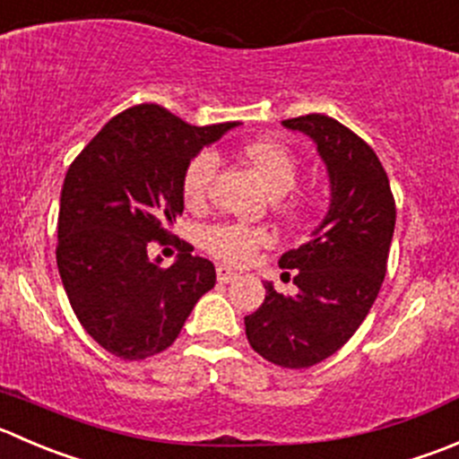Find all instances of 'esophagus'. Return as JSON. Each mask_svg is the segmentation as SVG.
I'll return each mask as SVG.
<instances>
[{"label":"esophagus","instance_id":"1","mask_svg":"<svg viewBox=\"0 0 459 459\" xmlns=\"http://www.w3.org/2000/svg\"><path fill=\"white\" fill-rule=\"evenodd\" d=\"M239 275L235 273L233 269H229V266H217V280L220 282H233V280H238Z\"/></svg>","mask_w":459,"mask_h":459}]
</instances>
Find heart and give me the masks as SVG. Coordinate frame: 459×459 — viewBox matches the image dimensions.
<instances>
[{
	"label": "heart",
	"instance_id": "heart-1",
	"mask_svg": "<svg viewBox=\"0 0 459 459\" xmlns=\"http://www.w3.org/2000/svg\"><path fill=\"white\" fill-rule=\"evenodd\" d=\"M244 159L253 170L262 177L264 186L273 197L291 193L300 177V159L287 143L278 139H257L244 145ZM220 170V154L215 150H202L188 163L181 181V195L188 208H202L208 202L211 186ZM293 212L307 208L302 197H291L289 202ZM202 247L217 260L226 264H247L260 248L269 247L271 233L260 226H248L242 221H215L202 229Z\"/></svg>",
	"mask_w": 459,
	"mask_h": 459
}]
</instances>
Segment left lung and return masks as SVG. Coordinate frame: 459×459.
Listing matches in <instances>:
<instances>
[{"mask_svg":"<svg viewBox=\"0 0 459 459\" xmlns=\"http://www.w3.org/2000/svg\"><path fill=\"white\" fill-rule=\"evenodd\" d=\"M282 126L316 141L332 204L309 242L280 257L282 269H293L298 291L284 296L264 282V302L244 325L262 359L302 370L341 350L375 305L397 208L379 157L350 127L325 114L287 118Z\"/></svg>","mask_w":459,"mask_h":459,"instance_id":"8db88e82","label":"left lung"}]
</instances>
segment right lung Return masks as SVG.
<instances>
[{"label": "right lung", "mask_w": 459, "mask_h": 459, "mask_svg": "<svg viewBox=\"0 0 459 459\" xmlns=\"http://www.w3.org/2000/svg\"><path fill=\"white\" fill-rule=\"evenodd\" d=\"M235 126L195 127L143 102L111 118L66 170L57 271L84 332L114 357L143 361L170 348L215 287V266L190 244L163 269L161 257L150 260V242L175 238L190 159Z\"/></svg>", "instance_id": "right-lung-1"}]
</instances>
